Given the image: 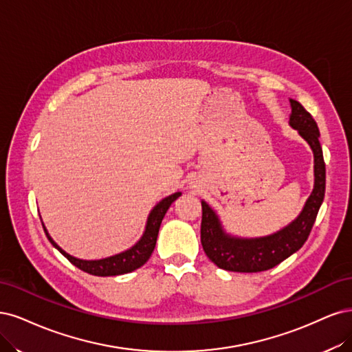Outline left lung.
<instances>
[{"label":"left lung","mask_w":352,"mask_h":352,"mask_svg":"<svg viewBox=\"0 0 352 352\" xmlns=\"http://www.w3.org/2000/svg\"><path fill=\"white\" fill-rule=\"evenodd\" d=\"M289 126L309 143L314 155V187L298 217L274 234L257 238H243L226 232L222 222L205 200H201L200 240L203 250L221 269L231 272H263L275 267L307 241L319 212L326 187V168L319 142L320 133L310 112L300 102L289 99Z\"/></svg>","instance_id":"1"}]
</instances>
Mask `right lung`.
Wrapping results in <instances>:
<instances>
[{
	"mask_svg": "<svg viewBox=\"0 0 352 352\" xmlns=\"http://www.w3.org/2000/svg\"><path fill=\"white\" fill-rule=\"evenodd\" d=\"M179 196H181V192L177 191V192H174V195L168 196L157 203V205L151 210L149 217H147L144 232L140 236V240L133 247H130L129 250L105 257V258H99V260H83V258H77L69 253H65L63 248L52 240L47 228H45L43 222H42V226H43L45 234H47V236H48V240L51 241V244L56 248V250H58L64 257L69 258L76 267L86 272V274L95 275V276L124 275V274H130V272H133L135 269H139L140 266H143L147 262V260H149L151 254L155 250L157 232H160L161 222L165 217V213L169 209V206H171V203L174 200H177Z\"/></svg>",
	"mask_w": 352,
	"mask_h": 352,
	"instance_id": "obj_1",
	"label": "right lung"
}]
</instances>
